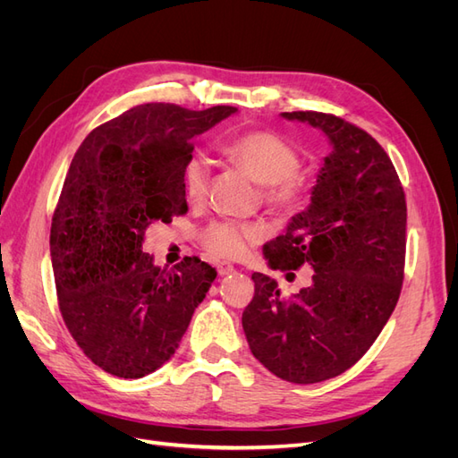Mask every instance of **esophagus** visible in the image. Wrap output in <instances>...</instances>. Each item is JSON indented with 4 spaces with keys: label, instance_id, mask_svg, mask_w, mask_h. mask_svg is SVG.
I'll list each match as a JSON object with an SVG mask.
<instances>
[{
    "label": "esophagus",
    "instance_id": "1",
    "mask_svg": "<svg viewBox=\"0 0 458 458\" xmlns=\"http://www.w3.org/2000/svg\"><path fill=\"white\" fill-rule=\"evenodd\" d=\"M217 273H219L221 276H225V275H231V273H234V267L231 266V263L221 261V263H217Z\"/></svg>",
    "mask_w": 458,
    "mask_h": 458
}]
</instances>
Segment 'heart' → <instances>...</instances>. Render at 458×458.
Listing matches in <instances>:
<instances>
[{
  "mask_svg": "<svg viewBox=\"0 0 458 458\" xmlns=\"http://www.w3.org/2000/svg\"><path fill=\"white\" fill-rule=\"evenodd\" d=\"M221 152L261 183V200L275 216H296L308 200V177L300 168L298 148L283 135L269 130H252L221 143ZM212 165L208 157L192 155L183 165V189L191 202L208 195ZM261 231L239 221H212L200 233V242L216 258L239 259L248 244H256Z\"/></svg>",
  "mask_w": 458,
  "mask_h": 458,
  "instance_id": "1",
  "label": "heart"
}]
</instances>
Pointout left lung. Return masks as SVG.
<instances>
[{
    "instance_id": "obj_1",
    "label": "left lung",
    "mask_w": 458,
    "mask_h": 458,
    "mask_svg": "<svg viewBox=\"0 0 458 458\" xmlns=\"http://www.w3.org/2000/svg\"><path fill=\"white\" fill-rule=\"evenodd\" d=\"M283 116L321 128L332 143L310 208L263 248L273 269L313 267L311 284L283 296L271 276L254 273L242 328L254 357L275 377L315 384L353 367L395 310L407 202L390 157L365 130L315 110Z\"/></svg>"
}]
</instances>
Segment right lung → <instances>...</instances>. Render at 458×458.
Returning <instances> with one entry per match:
<instances>
[{
	"label": "right lung",
	"mask_w": 458,
	"mask_h": 458,
	"mask_svg": "<svg viewBox=\"0 0 458 458\" xmlns=\"http://www.w3.org/2000/svg\"><path fill=\"white\" fill-rule=\"evenodd\" d=\"M233 113L137 105L97 126L71 162L49 237L59 310L81 352L118 378L168 361L216 279L199 258L155 266L143 242L152 221L187 214L192 137Z\"/></svg>",
	"instance_id": "1"
}]
</instances>
